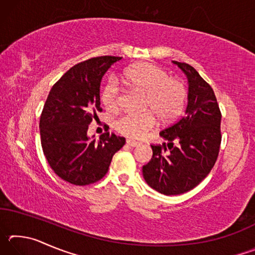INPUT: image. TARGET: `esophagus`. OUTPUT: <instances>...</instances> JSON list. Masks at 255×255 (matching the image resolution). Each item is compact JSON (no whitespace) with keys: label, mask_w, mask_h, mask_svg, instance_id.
I'll use <instances>...</instances> for the list:
<instances>
[{"label":"esophagus","mask_w":255,"mask_h":255,"mask_svg":"<svg viewBox=\"0 0 255 255\" xmlns=\"http://www.w3.org/2000/svg\"><path fill=\"white\" fill-rule=\"evenodd\" d=\"M127 145H128V146H131V147H137V146H139L140 144L138 143V141H135V140H130V139H128V140H127Z\"/></svg>","instance_id":"34e87169"}]
</instances>
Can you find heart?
<instances>
[{"label": "heart", "mask_w": 255, "mask_h": 255, "mask_svg": "<svg viewBox=\"0 0 255 255\" xmlns=\"http://www.w3.org/2000/svg\"><path fill=\"white\" fill-rule=\"evenodd\" d=\"M125 81L131 89L145 93L141 114L123 115L115 123L122 135L140 139L156 125V114L163 123H170L180 115L184 106L185 89L178 80L171 79L166 71L150 63H140L128 68ZM122 90L115 80H110L101 92V100L108 110L119 108Z\"/></svg>", "instance_id": "obj_1"}]
</instances>
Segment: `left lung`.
Instances as JSON below:
<instances>
[{
	"label": "left lung",
	"instance_id": "8db88e82",
	"mask_svg": "<svg viewBox=\"0 0 255 255\" xmlns=\"http://www.w3.org/2000/svg\"><path fill=\"white\" fill-rule=\"evenodd\" d=\"M173 63L188 77V105L182 117L159 132L169 143L150 145L153 156L143 166L147 184L166 196L197 187L214 167L222 141V114L214 90L189 64Z\"/></svg>",
	"mask_w": 255,
	"mask_h": 255
}]
</instances>
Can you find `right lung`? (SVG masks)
I'll return each instance as SVG.
<instances>
[{"label": "right lung", "instance_id": "1", "mask_svg": "<svg viewBox=\"0 0 255 255\" xmlns=\"http://www.w3.org/2000/svg\"><path fill=\"white\" fill-rule=\"evenodd\" d=\"M122 59L100 56L76 64L53 85L40 116L44 155L60 179L75 185L97 182L107 174L125 137L105 132L88 137L89 125L101 111L100 83L112 64Z\"/></svg>", "mask_w": 255, "mask_h": 255}]
</instances>
